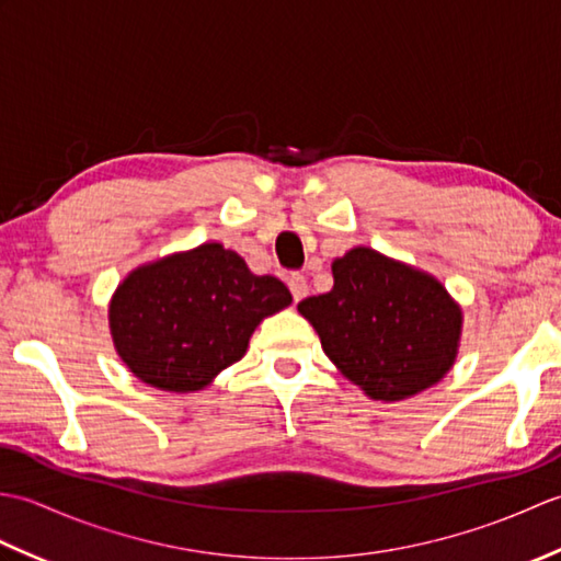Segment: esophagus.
Returning a JSON list of instances; mask_svg holds the SVG:
<instances>
[{"label":"esophagus","instance_id":"1","mask_svg":"<svg viewBox=\"0 0 561 561\" xmlns=\"http://www.w3.org/2000/svg\"><path fill=\"white\" fill-rule=\"evenodd\" d=\"M287 284H289V289H291V296H294L296 304H299L301 299H306L308 282H306L304 274H291V277L287 279Z\"/></svg>","mask_w":561,"mask_h":561}]
</instances>
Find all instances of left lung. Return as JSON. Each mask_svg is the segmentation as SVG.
<instances>
[{"instance_id":"obj_1","label":"left lung","mask_w":561,"mask_h":561,"mask_svg":"<svg viewBox=\"0 0 561 561\" xmlns=\"http://www.w3.org/2000/svg\"><path fill=\"white\" fill-rule=\"evenodd\" d=\"M332 289L299 313L328 359L371 400L400 402L436 386L456 364L462 308L434 274L356 245L332 260Z\"/></svg>"}]
</instances>
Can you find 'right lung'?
Wrapping results in <instances>:
<instances>
[{"label": "right lung", "instance_id": "1", "mask_svg": "<svg viewBox=\"0 0 561 561\" xmlns=\"http://www.w3.org/2000/svg\"><path fill=\"white\" fill-rule=\"evenodd\" d=\"M289 304L284 282L253 274L236 250L211 241L129 272L108 304V325L129 374L183 396L241 362L255 328Z\"/></svg>", "mask_w": 561, "mask_h": 561}]
</instances>
